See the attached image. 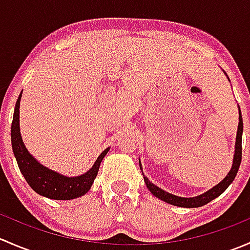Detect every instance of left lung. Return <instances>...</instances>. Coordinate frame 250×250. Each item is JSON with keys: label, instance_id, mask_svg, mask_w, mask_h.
Listing matches in <instances>:
<instances>
[{"label": "left lung", "instance_id": "left-lung-1", "mask_svg": "<svg viewBox=\"0 0 250 250\" xmlns=\"http://www.w3.org/2000/svg\"><path fill=\"white\" fill-rule=\"evenodd\" d=\"M224 74L226 75V72L224 71ZM228 77V75H226ZM228 80L230 81V78L228 77ZM242 134H243V121H242V113L241 109L238 106V128H237V135H236V144H234V153H233V161H232V167H231L230 172L228 173V175L223 179L219 184H216L215 186L210 188V190L206 191L202 195L195 196V197H180V196H175L173 193L167 192V191L162 190L161 188L156 186L155 184L151 183L148 180L147 176H145V174L143 173V167H141V163L139 161V166L141 173H143L144 181H145L146 186L150 190V192L152 193L155 197L160 198V200L165 201L166 203H169L172 206L176 207H183V208H198V207L206 206L207 203H209L210 201H213L214 198L219 197L229 186L231 185V183L236 178L237 172L239 169V165H241L242 160Z\"/></svg>", "mask_w": 250, "mask_h": 250}]
</instances>
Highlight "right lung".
<instances>
[{
  "mask_svg": "<svg viewBox=\"0 0 250 250\" xmlns=\"http://www.w3.org/2000/svg\"><path fill=\"white\" fill-rule=\"evenodd\" d=\"M21 94L22 90L18 98L16 109H14L11 138L14 157H16L20 172L24 175L25 180L27 181V184L31 186L35 192L43 196V197L50 198V200L67 201L85 195L92 188L94 179L97 178V174L99 172L100 163L104 160L106 153L109 152L110 147L105 148L100 153L99 157L97 158L93 167L81 175L65 176L44 167L27 151L26 146L22 141L21 134H20L19 107Z\"/></svg>",
  "mask_w": 250,
  "mask_h": 250,
  "instance_id": "add662e5",
  "label": "right lung"
}]
</instances>
